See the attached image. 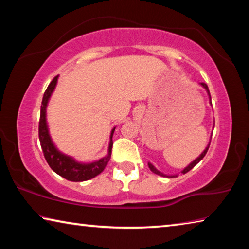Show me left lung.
I'll return each mask as SVG.
<instances>
[{"mask_svg":"<svg viewBox=\"0 0 249 249\" xmlns=\"http://www.w3.org/2000/svg\"><path fill=\"white\" fill-rule=\"evenodd\" d=\"M201 86L202 87H203L204 88V89L206 90V92H208V94H209V98H210V103L211 104H212V102H211V94H210V91H209V88H208V86H206V83H203V82H202L201 83ZM209 147H210V144L208 145V146H206V148L203 150V151H202V154L199 156V157H197L196 159H195V160H193V161L190 163V165H189L188 167H185L184 168V169L182 170V171H181V174H187V172L188 171H190L191 169H192V168L193 167H195L196 165V163H199L200 161H201V160L202 159H203V157H204V156H205V154L206 153H208V149H209ZM148 167H149V169L151 170V171H153L154 172V174H156V175H158V176H161V177H167V178H176V177L177 176H178V175H172V176H168V175H165V174H162V172H160L159 170H157V169H156V168L153 166V165H151V163L150 162H148Z\"/></svg>","mask_w":249,"mask_h":249,"instance_id":"1","label":"left lung"}]
</instances>
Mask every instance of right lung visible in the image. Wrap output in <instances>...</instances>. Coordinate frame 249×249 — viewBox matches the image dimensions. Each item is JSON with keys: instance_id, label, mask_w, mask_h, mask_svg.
<instances>
[{"instance_id": "1", "label": "right lung", "mask_w": 249, "mask_h": 249, "mask_svg": "<svg viewBox=\"0 0 249 249\" xmlns=\"http://www.w3.org/2000/svg\"><path fill=\"white\" fill-rule=\"evenodd\" d=\"M58 75L53 79V81L49 83L47 90L45 91L43 101H41L40 107V119H39V127H38V135L40 146L43 149L45 159L47 160L49 167L58 174L69 181L73 182H80V181H87L92 178H94L101 172L104 170L107 167L109 158L112 154V146H113V134H114L115 127L112 129L111 136H109V144H108V151L105 157L99 159L98 161H93L90 163H82L78 162L77 160L73 159L70 156L62 154L61 151L57 149L54 146L53 142L49 135V129L47 125V120H46V108L49 102L50 96H52L54 88L57 86Z\"/></svg>"}]
</instances>
